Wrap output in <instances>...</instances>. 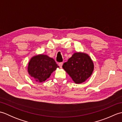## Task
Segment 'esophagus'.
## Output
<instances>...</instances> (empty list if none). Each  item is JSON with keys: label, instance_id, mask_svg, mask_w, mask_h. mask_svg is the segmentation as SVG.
Segmentation results:
<instances>
[{"label": "esophagus", "instance_id": "obj_1", "mask_svg": "<svg viewBox=\"0 0 122 122\" xmlns=\"http://www.w3.org/2000/svg\"><path fill=\"white\" fill-rule=\"evenodd\" d=\"M62 65H63V62H60L59 63V66L60 68H62Z\"/></svg>", "mask_w": 122, "mask_h": 122}]
</instances>
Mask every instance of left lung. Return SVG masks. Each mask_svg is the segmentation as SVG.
Wrapping results in <instances>:
<instances>
[{
	"instance_id": "1",
	"label": "left lung",
	"mask_w": 122,
	"mask_h": 122,
	"mask_svg": "<svg viewBox=\"0 0 122 122\" xmlns=\"http://www.w3.org/2000/svg\"><path fill=\"white\" fill-rule=\"evenodd\" d=\"M76 83H81L91 76L94 64L90 57L85 53H75L62 66Z\"/></svg>"
}]
</instances>
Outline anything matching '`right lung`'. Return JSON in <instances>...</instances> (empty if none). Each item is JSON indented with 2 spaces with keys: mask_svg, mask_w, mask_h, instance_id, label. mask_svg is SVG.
I'll return each instance as SVG.
<instances>
[{
  "mask_svg": "<svg viewBox=\"0 0 122 122\" xmlns=\"http://www.w3.org/2000/svg\"><path fill=\"white\" fill-rule=\"evenodd\" d=\"M59 67L54 59L40 54L31 59L28 64V71L36 81L42 82L49 78L51 74Z\"/></svg>",
  "mask_w": 122,
  "mask_h": 122,
  "instance_id": "add662e5",
  "label": "right lung"
}]
</instances>
